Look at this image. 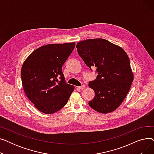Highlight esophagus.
Masks as SVG:
<instances>
[{"instance_id":"34e87169","label":"esophagus","mask_w":154,"mask_h":154,"mask_svg":"<svg viewBox=\"0 0 154 154\" xmlns=\"http://www.w3.org/2000/svg\"><path fill=\"white\" fill-rule=\"evenodd\" d=\"M79 88H80V89H82V90H84V88H85V85H82L81 86H80L79 87Z\"/></svg>"}]
</instances>
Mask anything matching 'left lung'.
Here are the masks:
<instances>
[{
  "label": "left lung",
  "instance_id": "left-lung-1",
  "mask_svg": "<svg viewBox=\"0 0 154 154\" xmlns=\"http://www.w3.org/2000/svg\"><path fill=\"white\" fill-rule=\"evenodd\" d=\"M77 51L85 63L96 69L97 78L88 82L95 92L88 105L103 114L115 110L127 95L134 80L130 60L119 46L103 38L79 42Z\"/></svg>",
  "mask_w": 154,
  "mask_h": 154
}]
</instances>
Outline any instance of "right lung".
I'll return each mask as SVG.
<instances>
[{"instance_id": "right-lung-1", "label": "right lung", "mask_w": 154, "mask_h": 154, "mask_svg": "<svg viewBox=\"0 0 154 154\" xmlns=\"http://www.w3.org/2000/svg\"><path fill=\"white\" fill-rule=\"evenodd\" d=\"M75 42L48 44L38 48L23 62L22 86L28 99L44 114L66 106L74 87L66 83L62 66L74 51Z\"/></svg>"}]
</instances>
